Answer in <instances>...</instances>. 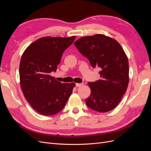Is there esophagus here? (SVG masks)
I'll list each match as a JSON object with an SVG mask.
<instances>
[{"mask_svg": "<svg viewBox=\"0 0 151 151\" xmlns=\"http://www.w3.org/2000/svg\"><path fill=\"white\" fill-rule=\"evenodd\" d=\"M83 85V83H76V87H78V88H79V87L82 86Z\"/></svg>", "mask_w": 151, "mask_h": 151, "instance_id": "esophagus-1", "label": "esophagus"}]
</instances>
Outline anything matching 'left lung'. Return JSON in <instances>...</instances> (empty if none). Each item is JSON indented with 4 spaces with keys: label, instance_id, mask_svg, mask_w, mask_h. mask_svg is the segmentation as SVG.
<instances>
[{
    "label": "left lung",
    "instance_id": "8db88e82",
    "mask_svg": "<svg viewBox=\"0 0 151 151\" xmlns=\"http://www.w3.org/2000/svg\"><path fill=\"white\" fill-rule=\"evenodd\" d=\"M93 68H100L99 80L89 82L91 93L86 99L89 108L108 112L115 108L126 92L129 81L127 57L116 40L103 35L85 36L74 43Z\"/></svg>",
    "mask_w": 151,
    "mask_h": 151
}]
</instances>
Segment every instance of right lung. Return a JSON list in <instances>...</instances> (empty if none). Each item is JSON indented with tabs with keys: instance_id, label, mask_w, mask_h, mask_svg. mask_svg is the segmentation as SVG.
I'll return each mask as SVG.
<instances>
[{
	"instance_id": "add662e5",
	"label": "right lung",
	"mask_w": 151,
	"mask_h": 151,
	"mask_svg": "<svg viewBox=\"0 0 151 151\" xmlns=\"http://www.w3.org/2000/svg\"><path fill=\"white\" fill-rule=\"evenodd\" d=\"M75 39L76 36L40 38L22 54L19 65L21 89L32 108L43 115L60 111L76 85L62 83L50 76L56 72L63 52Z\"/></svg>"
}]
</instances>
